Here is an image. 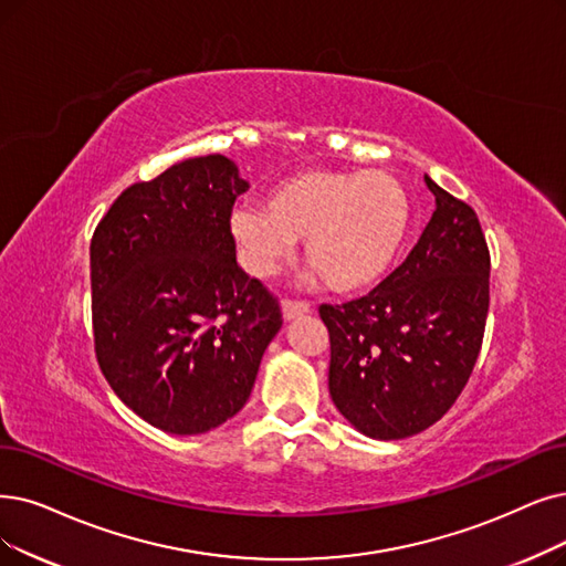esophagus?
Listing matches in <instances>:
<instances>
[{"mask_svg": "<svg viewBox=\"0 0 566 566\" xmlns=\"http://www.w3.org/2000/svg\"><path fill=\"white\" fill-rule=\"evenodd\" d=\"M311 313V304L308 302H295V300H283V318L292 321L300 318V315Z\"/></svg>", "mask_w": 566, "mask_h": 566, "instance_id": "1", "label": "esophagus"}]
</instances>
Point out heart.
Masks as SVG:
<instances>
[{
	"mask_svg": "<svg viewBox=\"0 0 566 566\" xmlns=\"http://www.w3.org/2000/svg\"><path fill=\"white\" fill-rule=\"evenodd\" d=\"M264 206L230 220L245 266L266 276L304 241L306 266L334 292L374 285L411 228L409 195L388 171H300L279 180Z\"/></svg>",
	"mask_w": 566,
	"mask_h": 566,
	"instance_id": "1",
	"label": "heart"
}]
</instances>
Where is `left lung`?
I'll use <instances>...</instances> for the list:
<instances>
[{
  "instance_id": "left-lung-1",
  "label": "left lung",
  "mask_w": 566,
  "mask_h": 566,
  "mask_svg": "<svg viewBox=\"0 0 566 566\" xmlns=\"http://www.w3.org/2000/svg\"><path fill=\"white\" fill-rule=\"evenodd\" d=\"M437 211L413 251L369 295L321 304L329 395L380 441L441 420L476 365L490 306V251L476 211L424 176Z\"/></svg>"
}]
</instances>
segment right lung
<instances>
[{
	"label": "right lung",
	"mask_w": 566,
	"mask_h": 566,
	"mask_svg": "<svg viewBox=\"0 0 566 566\" xmlns=\"http://www.w3.org/2000/svg\"><path fill=\"white\" fill-rule=\"evenodd\" d=\"M245 190L224 155L192 157L123 190L90 241L99 369L169 434L237 416L283 325L279 300L237 264L230 218Z\"/></svg>",
	"instance_id": "add662e5"
}]
</instances>
